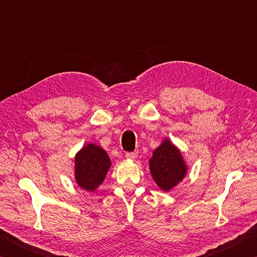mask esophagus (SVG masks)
I'll list each match as a JSON object with an SVG mask.
<instances>
[{"label": "esophagus", "mask_w": 257, "mask_h": 257, "mask_svg": "<svg viewBox=\"0 0 257 257\" xmlns=\"http://www.w3.org/2000/svg\"><path fill=\"white\" fill-rule=\"evenodd\" d=\"M138 152H129V153H125V158L129 160H135L137 158Z\"/></svg>", "instance_id": "obj_1"}]
</instances>
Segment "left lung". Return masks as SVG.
Wrapping results in <instances>:
<instances>
[{
	"instance_id": "obj_1",
	"label": "left lung",
	"mask_w": 257,
	"mask_h": 257,
	"mask_svg": "<svg viewBox=\"0 0 257 257\" xmlns=\"http://www.w3.org/2000/svg\"><path fill=\"white\" fill-rule=\"evenodd\" d=\"M150 170L155 184L164 191H170L187 175V164L180 150L164 138L150 159Z\"/></svg>"
}]
</instances>
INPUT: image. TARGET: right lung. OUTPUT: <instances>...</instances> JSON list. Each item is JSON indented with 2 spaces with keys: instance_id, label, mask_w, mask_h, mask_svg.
Segmentation results:
<instances>
[{
  "instance_id": "1",
  "label": "right lung",
  "mask_w": 257,
  "mask_h": 257,
  "mask_svg": "<svg viewBox=\"0 0 257 257\" xmlns=\"http://www.w3.org/2000/svg\"><path fill=\"white\" fill-rule=\"evenodd\" d=\"M111 160L101 146L86 144L75 156V179L80 188L94 191L105 179Z\"/></svg>"
}]
</instances>
